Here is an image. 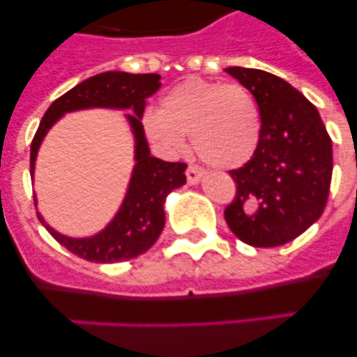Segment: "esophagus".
Segmentation results:
<instances>
[{
    "label": "esophagus",
    "instance_id": "34e87169",
    "mask_svg": "<svg viewBox=\"0 0 357 357\" xmlns=\"http://www.w3.org/2000/svg\"><path fill=\"white\" fill-rule=\"evenodd\" d=\"M185 176H188V182L191 185L198 184V182L202 181V176H204V172H202L200 168H197V166H189L188 169H185Z\"/></svg>",
    "mask_w": 357,
    "mask_h": 357
}]
</instances>
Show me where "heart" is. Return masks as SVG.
<instances>
[{"instance_id": "obj_1", "label": "heart", "mask_w": 357, "mask_h": 357, "mask_svg": "<svg viewBox=\"0 0 357 357\" xmlns=\"http://www.w3.org/2000/svg\"><path fill=\"white\" fill-rule=\"evenodd\" d=\"M143 130L166 153H181L185 135L206 164L234 169L247 164L259 148L261 110L247 87L204 78L173 85L159 110L143 116Z\"/></svg>"}]
</instances>
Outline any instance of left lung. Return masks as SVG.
Returning a JSON list of instances; mask_svg holds the SVG:
<instances>
[{"label": "left lung", "mask_w": 357, "mask_h": 357, "mask_svg": "<svg viewBox=\"0 0 357 357\" xmlns=\"http://www.w3.org/2000/svg\"><path fill=\"white\" fill-rule=\"evenodd\" d=\"M261 110L259 148L232 169L236 197L225 222L252 247H279L307 230L326 209L333 141L317 107L286 80L250 68H227Z\"/></svg>", "instance_id": "left-lung-1"}]
</instances>
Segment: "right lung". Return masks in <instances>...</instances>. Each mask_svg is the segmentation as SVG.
Masks as SVG:
<instances>
[{"mask_svg": "<svg viewBox=\"0 0 357 357\" xmlns=\"http://www.w3.org/2000/svg\"><path fill=\"white\" fill-rule=\"evenodd\" d=\"M160 75H132L125 71H107L94 75L75 85L50 105L36 132L30 148V173L36 172L40 143L50 128L68 112L84 109L130 110L127 121L134 134V169L127 195L109 225L89 238H68L56 232L37 213L39 222L50 234L75 255L93 263H118L144 254L157 241L164 229V202L173 189L185 184L184 162H166L150 155L143 130V112L146 98L160 87ZM37 204V200H36Z\"/></svg>", "mask_w": 357, "mask_h": 357, "instance_id": "obj_1", "label": "right lung"}]
</instances>
